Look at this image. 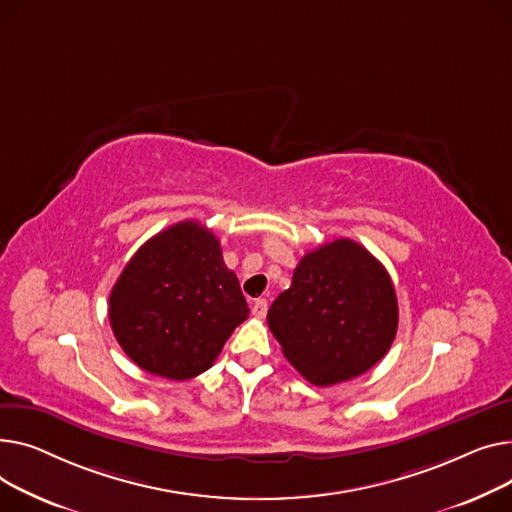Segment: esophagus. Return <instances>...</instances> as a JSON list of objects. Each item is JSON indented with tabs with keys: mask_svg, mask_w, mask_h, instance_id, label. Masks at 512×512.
Wrapping results in <instances>:
<instances>
[{
	"mask_svg": "<svg viewBox=\"0 0 512 512\" xmlns=\"http://www.w3.org/2000/svg\"><path fill=\"white\" fill-rule=\"evenodd\" d=\"M266 310H268L266 299H256V302L252 304V314H254L256 318H264V316H266Z\"/></svg>",
	"mask_w": 512,
	"mask_h": 512,
	"instance_id": "obj_1",
	"label": "esophagus"
}]
</instances>
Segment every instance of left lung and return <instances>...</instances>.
Returning <instances> with one entry per match:
<instances>
[{"instance_id": "8db88e82", "label": "left lung", "mask_w": 512, "mask_h": 512, "mask_svg": "<svg viewBox=\"0 0 512 512\" xmlns=\"http://www.w3.org/2000/svg\"><path fill=\"white\" fill-rule=\"evenodd\" d=\"M287 362L316 386L362 376L397 335L399 306L386 268L353 239H333L299 260L291 287L268 310Z\"/></svg>"}]
</instances>
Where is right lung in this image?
I'll list each match as a JSON object with an SVG mask.
<instances>
[{
	"mask_svg": "<svg viewBox=\"0 0 512 512\" xmlns=\"http://www.w3.org/2000/svg\"><path fill=\"white\" fill-rule=\"evenodd\" d=\"M248 314L219 239L196 221L150 237L109 295L117 343L136 366L169 380L206 372Z\"/></svg>",
	"mask_w": 512,
	"mask_h": 512,
	"instance_id": "add662e5",
	"label": "right lung"
}]
</instances>
